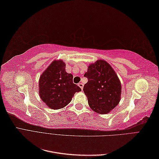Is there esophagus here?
<instances>
[{
  "label": "esophagus",
  "instance_id": "34e87169",
  "mask_svg": "<svg viewBox=\"0 0 159 159\" xmlns=\"http://www.w3.org/2000/svg\"><path fill=\"white\" fill-rule=\"evenodd\" d=\"M79 87L81 89V90H83V88H84V84L82 83H79L78 84Z\"/></svg>",
  "mask_w": 159,
  "mask_h": 159
}]
</instances>
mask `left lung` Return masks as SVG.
I'll return each mask as SVG.
<instances>
[{
    "label": "left lung",
    "mask_w": 159,
    "mask_h": 159,
    "mask_svg": "<svg viewBox=\"0 0 159 159\" xmlns=\"http://www.w3.org/2000/svg\"><path fill=\"white\" fill-rule=\"evenodd\" d=\"M88 81L84 91L90 108L99 114H107L121 100V85L117 74L106 61L98 60L88 66L84 74Z\"/></svg>",
    "instance_id": "1"
}]
</instances>
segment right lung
<instances>
[{
  "mask_svg": "<svg viewBox=\"0 0 159 159\" xmlns=\"http://www.w3.org/2000/svg\"><path fill=\"white\" fill-rule=\"evenodd\" d=\"M80 91L73 83V75L66 71V64L61 60L53 61L40 77V98L50 109L66 107L75 93Z\"/></svg>",
  "mask_w": 159,
  "mask_h": 159,
  "instance_id": "1",
  "label": "right lung"
}]
</instances>
